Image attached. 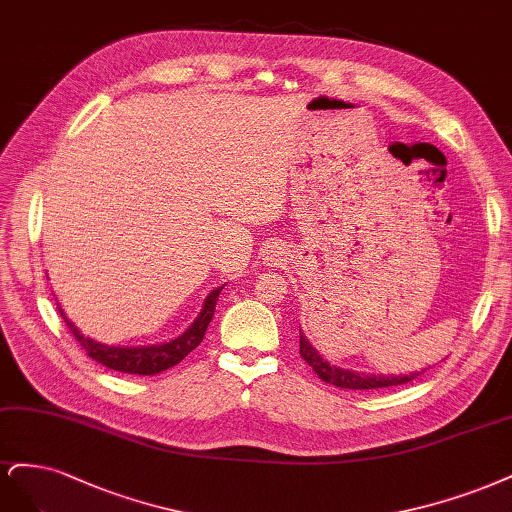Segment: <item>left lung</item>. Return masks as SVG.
Masks as SVG:
<instances>
[{
	"instance_id": "obj_1",
	"label": "left lung",
	"mask_w": 512,
	"mask_h": 512,
	"mask_svg": "<svg viewBox=\"0 0 512 512\" xmlns=\"http://www.w3.org/2000/svg\"><path fill=\"white\" fill-rule=\"evenodd\" d=\"M300 355L304 357L306 364L315 370V374L321 378V381L340 387V389H383V387H398L404 385L412 378H417L421 372H412L406 376H383V374H366V372H355V370H346L332 366L327 359L319 355L315 346L310 344V340L302 334L300 329Z\"/></svg>"
}]
</instances>
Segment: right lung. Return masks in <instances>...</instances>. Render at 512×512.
<instances>
[{
    "label": "right lung",
    "mask_w": 512,
    "mask_h": 512,
    "mask_svg": "<svg viewBox=\"0 0 512 512\" xmlns=\"http://www.w3.org/2000/svg\"><path fill=\"white\" fill-rule=\"evenodd\" d=\"M221 291L223 287H217L206 295L200 315H197V319L178 338L170 342L151 344V346H108L102 342H95L91 338H85L78 332V327L65 317V312L61 310L59 304L57 308L61 312L65 325H68V329L74 334V338L80 342L82 349L87 351V355L97 361V364H102L110 370L125 372V374L153 376L180 364V361H183L195 346L204 340L206 327L214 315V306H217Z\"/></svg>",
    "instance_id": "1"
}]
</instances>
